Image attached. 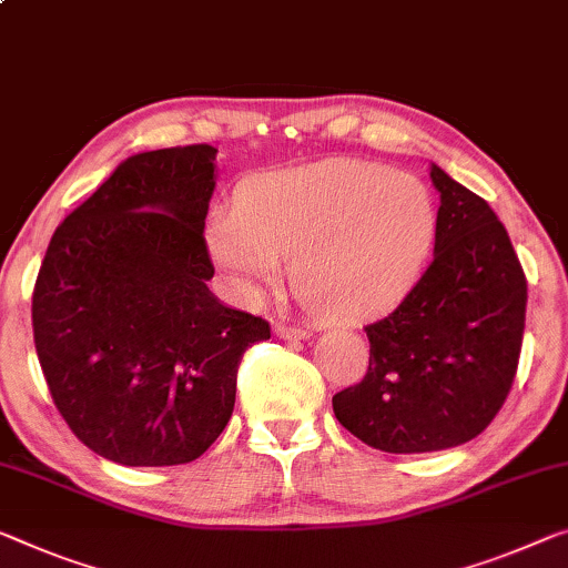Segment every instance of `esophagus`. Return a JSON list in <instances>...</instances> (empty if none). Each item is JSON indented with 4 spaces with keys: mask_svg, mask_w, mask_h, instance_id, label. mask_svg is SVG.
<instances>
[{
    "mask_svg": "<svg viewBox=\"0 0 568 568\" xmlns=\"http://www.w3.org/2000/svg\"><path fill=\"white\" fill-rule=\"evenodd\" d=\"M274 333L276 337H284V339H304L310 333L300 325H286V322H276L274 325Z\"/></svg>",
    "mask_w": 568,
    "mask_h": 568,
    "instance_id": "1",
    "label": "esophagus"
}]
</instances>
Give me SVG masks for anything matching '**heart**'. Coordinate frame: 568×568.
Returning a JSON list of instances; mask_svg holds the SVG:
<instances>
[{
	"label": "heart",
	"mask_w": 568,
	"mask_h": 568,
	"mask_svg": "<svg viewBox=\"0 0 568 568\" xmlns=\"http://www.w3.org/2000/svg\"><path fill=\"white\" fill-rule=\"evenodd\" d=\"M436 231V205L416 174L327 160L251 182L239 211L207 231L215 264L246 300L290 261L294 294L322 314H368L408 290Z\"/></svg>",
	"instance_id": "obj_1"
}]
</instances>
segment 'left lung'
Returning <instances> with one entry per match:
<instances>
[{"instance_id":"obj_1","label":"left lung","mask_w":568,"mask_h":568,"mask_svg":"<svg viewBox=\"0 0 568 568\" xmlns=\"http://www.w3.org/2000/svg\"><path fill=\"white\" fill-rule=\"evenodd\" d=\"M434 258L398 307L365 325L368 373L333 396L337 422L390 455L475 439L518 371L528 284L493 207L434 164Z\"/></svg>"}]
</instances>
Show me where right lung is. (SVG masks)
<instances>
[{"label":"right lung","instance_id":"1","mask_svg":"<svg viewBox=\"0 0 568 568\" xmlns=\"http://www.w3.org/2000/svg\"><path fill=\"white\" fill-rule=\"evenodd\" d=\"M211 144L129 156L58 225L32 292L52 404L95 455L126 467L197 459L235 404L264 317L207 290Z\"/></svg>","mask_w":568,"mask_h":568}]
</instances>
